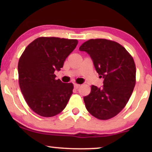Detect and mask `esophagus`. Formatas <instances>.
<instances>
[{
	"instance_id": "obj_1",
	"label": "esophagus",
	"mask_w": 152,
	"mask_h": 152,
	"mask_svg": "<svg viewBox=\"0 0 152 152\" xmlns=\"http://www.w3.org/2000/svg\"><path fill=\"white\" fill-rule=\"evenodd\" d=\"M80 87V84H74V88L75 89H78Z\"/></svg>"
}]
</instances>
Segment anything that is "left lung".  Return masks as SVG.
Wrapping results in <instances>:
<instances>
[{
	"mask_svg": "<svg viewBox=\"0 0 152 152\" xmlns=\"http://www.w3.org/2000/svg\"><path fill=\"white\" fill-rule=\"evenodd\" d=\"M90 55L95 70L104 79L103 87L93 85L84 97L89 113L108 120L120 113L128 102L136 84V65L123 46L104 39H90L79 48Z\"/></svg>",
	"mask_w": 152,
	"mask_h": 152,
	"instance_id": "obj_1",
	"label": "left lung"
}]
</instances>
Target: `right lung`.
<instances>
[{
	"instance_id": "add662e5",
	"label": "right lung",
	"mask_w": 152,
	"mask_h": 152,
	"mask_svg": "<svg viewBox=\"0 0 152 152\" xmlns=\"http://www.w3.org/2000/svg\"><path fill=\"white\" fill-rule=\"evenodd\" d=\"M76 39L39 37L30 43L18 64L20 91L30 109L43 117H53L65 109L72 94L73 84L55 80Z\"/></svg>"
}]
</instances>
